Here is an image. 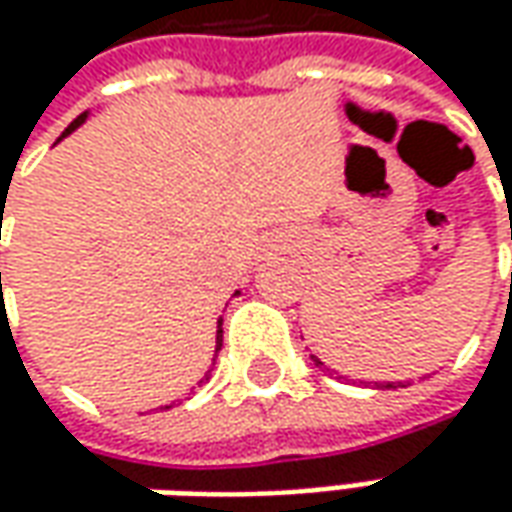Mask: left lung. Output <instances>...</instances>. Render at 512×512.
Instances as JSON below:
<instances>
[{"label": "left lung", "mask_w": 512, "mask_h": 512, "mask_svg": "<svg viewBox=\"0 0 512 512\" xmlns=\"http://www.w3.org/2000/svg\"><path fill=\"white\" fill-rule=\"evenodd\" d=\"M311 360L317 362V365H323V362L317 360V357H311ZM394 385H399V382H385V388H394Z\"/></svg>", "instance_id": "obj_1"}]
</instances>
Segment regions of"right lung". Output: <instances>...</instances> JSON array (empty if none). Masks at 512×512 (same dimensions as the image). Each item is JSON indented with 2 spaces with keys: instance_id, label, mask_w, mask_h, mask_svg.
<instances>
[{
  "instance_id": "right-lung-1",
  "label": "right lung",
  "mask_w": 512,
  "mask_h": 512,
  "mask_svg": "<svg viewBox=\"0 0 512 512\" xmlns=\"http://www.w3.org/2000/svg\"><path fill=\"white\" fill-rule=\"evenodd\" d=\"M87 118H90V110H87V113H81L79 118H76V121H73V124H70V127L64 130L62 138H67L70 133H76V130H79V127L84 124V121H87ZM62 138H59V141H62ZM0 277H2V274H0ZM235 294H240V291H235ZM221 345H223V317L218 320V331H215V357H218ZM212 362H215V360H212ZM203 379H209V374H203ZM203 379H201V382H203ZM201 382H198V385H201Z\"/></svg>"
}]
</instances>
